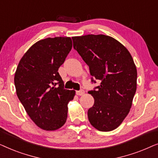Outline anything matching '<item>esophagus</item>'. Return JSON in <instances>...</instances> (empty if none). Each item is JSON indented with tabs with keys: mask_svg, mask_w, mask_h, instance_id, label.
I'll return each mask as SVG.
<instances>
[{
	"mask_svg": "<svg viewBox=\"0 0 158 158\" xmlns=\"http://www.w3.org/2000/svg\"><path fill=\"white\" fill-rule=\"evenodd\" d=\"M84 90H77L76 91V94L77 96H82V95L84 94Z\"/></svg>",
	"mask_w": 158,
	"mask_h": 158,
	"instance_id": "esophagus-1",
	"label": "esophagus"
}]
</instances>
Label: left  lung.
I'll return each instance as SVG.
<instances>
[{
    "label": "left lung",
    "mask_w": 158,
    "mask_h": 158,
    "mask_svg": "<svg viewBox=\"0 0 158 158\" xmlns=\"http://www.w3.org/2000/svg\"><path fill=\"white\" fill-rule=\"evenodd\" d=\"M73 47L89 67L91 82L100 85L88 91L94 104L88 111L91 125L101 131L119 126L129 114L137 90V68L132 57L109 36H73Z\"/></svg>",
    "instance_id": "1"
}]
</instances>
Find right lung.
<instances>
[{
	"label": "right lung",
	"instance_id": "right-lung-1",
	"mask_svg": "<svg viewBox=\"0 0 158 158\" xmlns=\"http://www.w3.org/2000/svg\"><path fill=\"white\" fill-rule=\"evenodd\" d=\"M70 37L47 38L32 45L16 68L17 96L31 120L41 129L60 128L68 117V104L75 90L64 88L58 69L72 49Z\"/></svg>",
	"mask_w": 158,
	"mask_h": 158
}]
</instances>
